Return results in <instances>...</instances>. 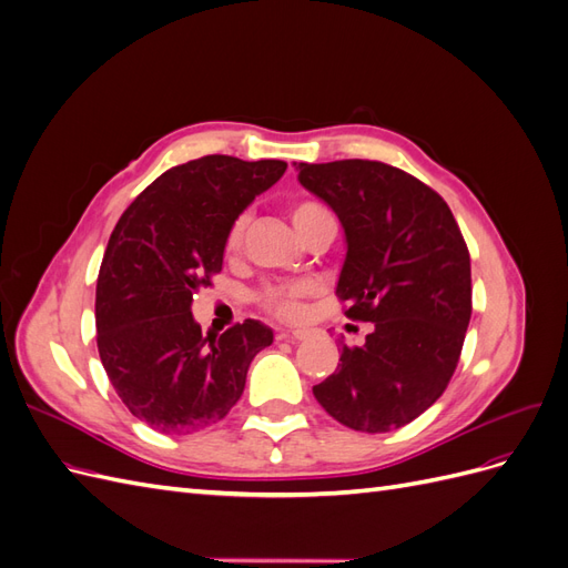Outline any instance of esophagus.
Returning a JSON list of instances; mask_svg holds the SVG:
<instances>
[{
  "instance_id": "esophagus-1",
  "label": "esophagus",
  "mask_w": 568,
  "mask_h": 568,
  "mask_svg": "<svg viewBox=\"0 0 568 568\" xmlns=\"http://www.w3.org/2000/svg\"><path fill=\"white\" fill-rule=\"evenodd\" d=\"M307 336H311V332L307 329H282L277 334V338H282V341H303Z\"/></svg>"
}]
</instances>
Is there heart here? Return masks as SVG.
<instances>
[{
    "instance_id": "b5f03b06",
    "label": "heart",
    "mask_w": 568,
    "mask_h": 568,
    "mask_svg": "<svg viewBox=\"0 0 568 568\" xmlns=\"http://www.w3.org/2000/svg\"><path fill=\"white\" fill-rule=\"evenodd\" d=\"M326 213L324 205L315 201H301L296 205H291V220H294V227L303 236L307 225L311 222ZM244 225L246 217H236L232 222V227L225 236V253L234 255L242 248V239H244ZM317 294V284L311 280H298V282H288V284H274L267 286L257 301H261V307L265 313L280 317V320H298L305 313V303L311 301Z\"/></svg>"
}]
</instances>
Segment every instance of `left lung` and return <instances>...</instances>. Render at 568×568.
I'll return each instance as SVG.
<instances>
[{
    "instance_id": "left-lung-1",
    "label": "left lung",
    "mask_w": 568,
    "mask_h": 568,
    "mask_svg": "<svg viewBox=\"0 0 568 568\" xmlns=\"http://www.w3.org/2000/svg\"><path fill=\"white\" fill-rule=\"evenodd\" d=\"M298 182L338 215L348 253L336 296L346 317L374 322L365 346L341 343L313 388L343 426L386 434L448 388L471 320V261L432 186L382 161L298 163Z\"/></svg>"
}]
</instances>
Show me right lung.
Listing matches in <instances>:
<instances>
[{
    "label": "right lung",
    "instance_id": "add662e5",
    "mask_svg": "<svg viewBox=\"0 0 568 568\" xmlns=\"http://www.w3.org/2000/svg\"><path fill=\"white\" fill-rule=\"evenodd\" d=\"M284 170L213 153L170 168L120 215L97 280V348L120 400L153 432L225 419L272 343L255 320L203 336L192 301L222 270L232 222Z\"/></svg>",
    "mask_w": 568,
    "mask_h": 568
}]
</instances>
